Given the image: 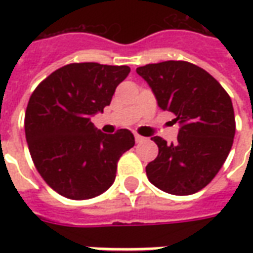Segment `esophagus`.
<instances>
[{"label": "esophagus", "instance_id": "34e87169", "mask_svg": "<svg viewBox=\"0 0 253 253\" xmlns=\"http://www.w3.org/2000/svg\"><path fill=\"white\" fill-rule=\"evenodd\" d=\"M134 137H135V142H137V143L143 142V141H145V137H142V135H139V134H135Z\"/></svg>", "mask_w": 253, "mask_h": 253}]
</instances>
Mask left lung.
Instances as JSON below:
<instances>
[{
  "label": "left lung",
  "instance_id": "1",
  "mask_svg": "<svg viewBox=\"0 0 253 253\" xmlns=\"http://www.w3.org/2000/svg\"><path fill=\"white\" fill-rule=\"evenodd\" d=\"M163 111L175 114L177 141L153 137L159 156L146 165L149 181L172 195H191L210 183L233 145L232 100L206 70L184 61L150 63L137 69Z\"/></svg>",
  "mask_w": 253,
  "mask_h": 253
}]
</instances>
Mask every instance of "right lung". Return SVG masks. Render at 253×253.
<instances>
[{"label":"right lung","mask_w":253,"mask_h":253,"mask_svg":"<svg viewBox=\"0 0 253 253\" xmlns=\"http://www.w3.org/2000/svg\"><path fill=\"white\" fill-rule=\"evenodd\" d=\"M128 66L70 63L43 80L25 111V138L36 169L59 195L84 201L112 186L121 156L134 146L127 128L104 134L90 116L110 105Z\"/></svg>","instance_id":"right-lung-1"}]
</instances>
